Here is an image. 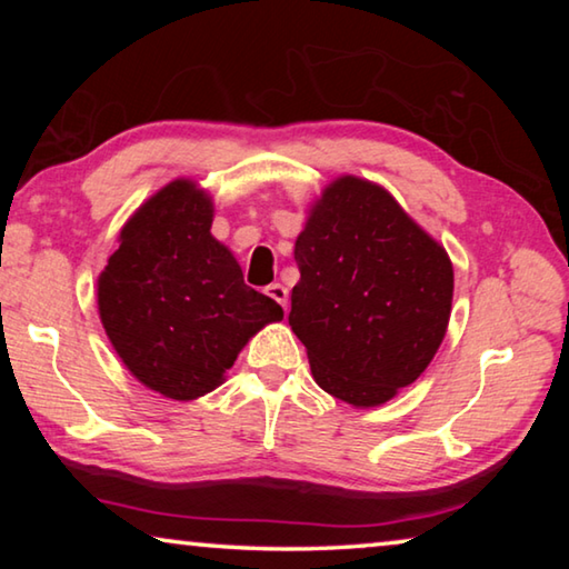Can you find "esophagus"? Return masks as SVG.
<instances>
[{
  "label": "esophagus",
  "mask_w": 569,
  "mask_h": 569,
  "mask_svg": "<svg viewBox=\"0 0 569 569\" xmlns=\"http://www.w3.org/2000/svg\"><path fill=\"white\" fill-rule=\"evenodd\" d=\"M266 293H268V296H271L276 303H281L283 308L288 306V288H286L283 283H271V286H268V288H266Z\"/></svg>",
  "instance_id": "obj_1"
}]
</instances>
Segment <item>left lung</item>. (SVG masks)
I'll return each mask as SVG.
<instances>
[{"label": "left lung", "instance_id": "8db88e82", "mask_svg": "<svg viewBox=\"0 0 569 569\" xmlns=\"http://www.w3.org/2000/svg\"><path fill=\"white\" fill-rule=\"evenodd\" d=\"M293 256L301 281L288 323L323 391L379 407L421 377L447 333L455 271L387 190L353 176L333 180Z\"/></svg>", "mask_w": 569, "mask_h": 569}]
</instances>
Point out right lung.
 Returning a JSON list of instances; mask_svg holds the SVG:
<instances>
[{
  "label": "right lung",
  "instance_id": "obj_1",
  "mask_svg": "<svg viewBox=\"0 0 569 569\" xmlns=\"http://www.w3.org/2000/svg\"><path fill=\"white\" fill-rule=\"evenodd\" d=\"M210 226L208 192L172 180L124 223L98 278L100 319L114 351L134 379L176 401L220 387L250 336L283 319L273 298L246 286Z\"/></svg>",
  "mask_w": 569,
  "mask_h": 569
}]
</instances>
